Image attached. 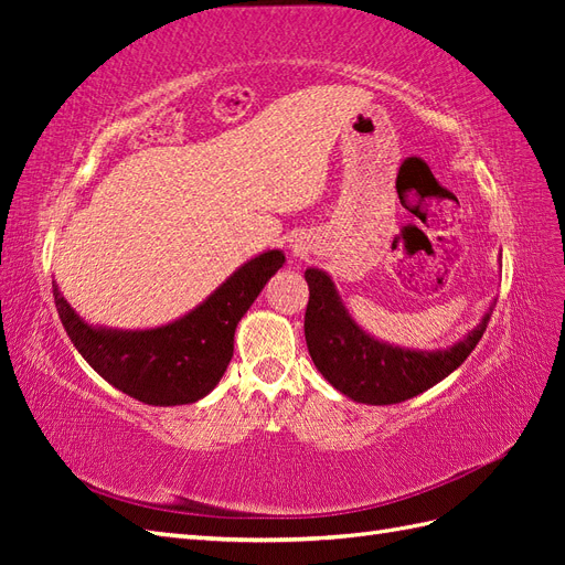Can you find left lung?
Returning a JSON list of instances; mask_svg holds the SVG:
<instances>
[{"label": "left lung", "mask_w": 565, "mask_h": 565, "mask_svg": "<svg viewBox=\"0 0 565 565\" xmlns=\"http://www.w3.org/2000/svg\"><path fill=\"white\" fill-rule=\"evenodd\" d=\"M309 306L303 316L306 347L316 367L337 391L367 405H391L417 396L446 380L481 341L490 313L448 351L398 349L365 334L341 306L332 280L306 270Z\"/></svg>", "instance_id": "obj_1"}]
</instances>
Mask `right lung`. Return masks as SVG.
Here are the masks:
<instances>
[{
  "label": "right lung",
  "mask_w": 565,
  "mask_h": 565,
  "mask_svg": "<svg viewBox=\"0 0 565 565\" xmlns=\"http://www.w3.org/2000/svg\"><path fill=\"white\" fill-rule=\"evenodd\" d=\"M282 264L280 249L264 252L237 268L195 311L146 332L89 328L61 297L56 282L54 301L75 349L106 382L148 405H185L207 396L224 377L237 322Z\"/></svg>",
  "instance_id": "obj_1"
}]
</instances>
